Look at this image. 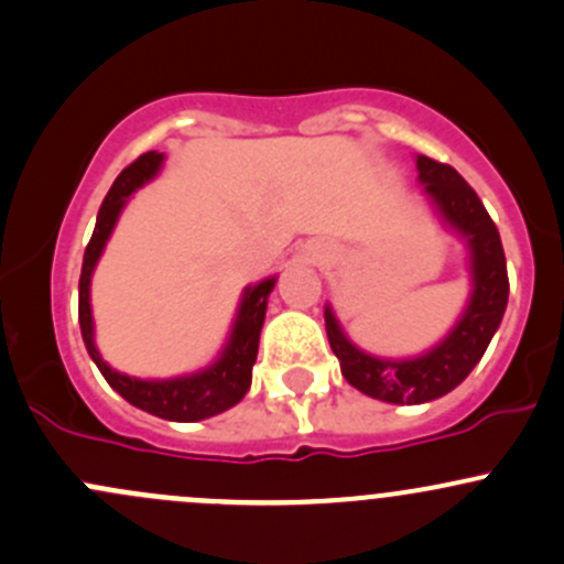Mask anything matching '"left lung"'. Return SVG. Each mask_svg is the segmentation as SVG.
<instances>
[{"instance_id": "8db88e82", "label": "left lung", "mask_w": 564, "mask_h": 564, "mask_svg": "<svg viewBox=\"0 0 564 564\" xmlns=\"http://www.w3.org/2000/svg\"><path fill=\"white\" fill-rule=\"evenodd\" d=\"M417 184L434 217L467 249L469 295L448 334L429 350L408 358H382L347 336L334 306L325 304V334L345 380L388 404H426L451 393L484 358L508 306V265L502 241L475 189L451 165L415 156Z\"/></svg>"}]
</instances>
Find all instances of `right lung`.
<instances>
[{
    "label": "right lung",
    "mask_w": 564,
    "mask_h": 564,
    "mask_svg": "<svg viewBox=\"0 0 564 564\" xmlns=\"http://www.w3.org/2000/svg\"><path fill=\"white\" fill-rule=\"evenodd\" d=\"M162 162H165V154L160 152L141 154L132 165H127L116 176L113 187L108 189L106 200H102L100 212H97L95 234H91L89 247L84 252V265H80L78 323L91 361L97 364V369L102 371L108 386L121 399H127L132 408L149 412V415L165 417V421L195 423L236 408L247 397L249 386H252L254 358H258L260 328H263L265 310H269V295L274 290L276 276H265V280L243 288L239 310H236L234 323H230L228 339H225L223 350L217 352V358L208 367L189 371V375L165 377V380H156V377H130L124 371L110 367L106 358H102V352L97 350L95 341L91 276H95L97 263H100L102 252H106V243L110 234H113L124 206L138 189L154 182L156 173L162 171Z\"/></svg>",
    "instance_id": "1"
}]
</instances>
